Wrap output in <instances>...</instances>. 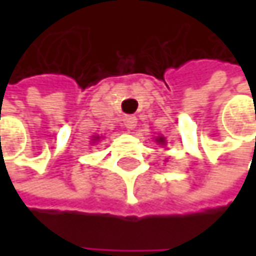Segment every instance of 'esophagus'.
<instances>
[{
  "label": "esophagus",
  "mask_w": 256,
  "mask_h": 256,
  "mask_svg": "<svg viewBox=\"0 0 256 256\" xmlns=\"http://www.w3.org/2000/svg\"><path fill=\"white\" fill-rule=\"evenodd\" d=\"M123 123H124V126L128 128H134L136 126V123H138V120H136V117H133V116H126L124 118H123Z\"/></svg>",
  "instance_id": "obj_1"
}]
</instances>
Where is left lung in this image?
Segmentation results:
<instances>
[{
    "mask_svg": "<svg viewBox=\"0 0 256 256\" xmlns=\"http://www.w3.org/2000/svg\"><path fill=\"white\" fill-rule=\"evenodd\" d=\"M157 142H158V144H164V138H158Z\"/></svg>",
    "mask_w": 256,
    "mask_h": 256,
    "instance_id": "1",
    "label": "left lung"
}]
</instances>
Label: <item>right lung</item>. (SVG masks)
<instances>
[{"label": "right lung", "instance_id": "right-lung-1", "mask_svg": "<svg viewBox=\"0 0 256 256\" xmlns=\"http://www.w3.org/2000/svg\"><path fill=\"white\" fill-rule=\"evenodd\" d=\"M94 140H96V139H94Z\"/></svg>", "mask_w": 256, "mask_h": 256}]
</instances>
